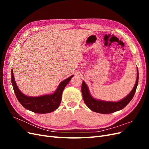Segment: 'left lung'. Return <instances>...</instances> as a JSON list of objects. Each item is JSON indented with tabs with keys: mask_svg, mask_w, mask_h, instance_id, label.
Returning a JSON list of instances; mask_svg holds the SVG:
<instances>
[{
	"mask_svg": "<svg viewBox=\"0 0 149 149\" xmlns=\"http://www.w3.org/2000/svg\"><path fill=\"white\" fill-rule=\"evenodd\" d=\"M137 79L136 84L131 91L127 96L122 99L119 101H106L101 100H97L93 97L91 94H90L89 90L87 84L83 81L81 92L83 94V100L86 105L91 111L98 112L101 114H110L123 109L126 106H127L129 102L132 100L134 97L135 93H136V89L138 85L139 81V71L137 68Z\"/></svg>",
	"mask_w": 149,
	"mask_h": 149,
	"instance_id": "left-lung-1",
	"label": "left lung"
}]
</instances>
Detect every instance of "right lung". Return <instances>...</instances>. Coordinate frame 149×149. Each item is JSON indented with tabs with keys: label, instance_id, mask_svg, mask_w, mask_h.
Here are the masks:
<instances>
[{
	"label": "right lung",
	"instance_id": "obj_1",
	"mask_svg": "<svg viewBox=\"0 0 149 149\" xmlns=\"http://www.w3.org/2000/svg\"><path fill=\"white\" fill-rule=\"evenodd\" d=\"M73 76L62 81L53 93L32 97L26 96L20 91L15 81L13 70L11 71L12 84L18 101L25 109L39 114L49 113L58 109L61 103L63 91Z\"/></svg>",
	"mask_w": 149,
	"mask_h": 149
}]
</instances>
